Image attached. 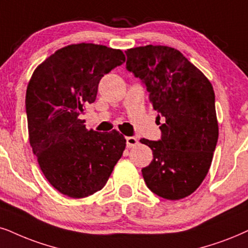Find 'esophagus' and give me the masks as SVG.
Segmentation results:
<instances>
[{"instance_id": "1", "label": "esophagus", "mask_w": 248, "mask_h": 248, "mask_svg": "<svg viewBox=\"0 0 248 248\" xmlns=\"http://www.w3.org/2000/svg\"><path fill=\"white\" fill-rule=\"evenodd\" d=\"M126 140H127V147H133V146L136 145L137 143H139V140H137V139H135V137H133V136L127 137Z\"/></svg>"}]
</instances>
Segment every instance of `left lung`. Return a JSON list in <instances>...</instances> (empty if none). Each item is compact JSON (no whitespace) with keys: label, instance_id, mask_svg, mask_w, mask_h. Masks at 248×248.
Here are the masks:
<instances>
[{"label":"left lung","instance_id":"left-lung-1","mask_svg":"<svg viewBox=\"0 0 248 248\" xmlns=\"http://www.w3.org/2000/svg\"><path fill=\"white\" fill-rule=\"evenodd\" d=\"M126 55L127 70L145 84L156 119H164L160 140H140L153 152L151 164L142 169L144 181L161 198H186L207 175L217 143L212 83L170 46H137Z\"/></svg>","mask_w":248,"mask_h":248}]
</instances>
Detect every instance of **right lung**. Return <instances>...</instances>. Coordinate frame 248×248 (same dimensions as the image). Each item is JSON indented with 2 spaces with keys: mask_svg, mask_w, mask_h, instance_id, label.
<instances>
[{
  "mask_svg": "<svg viewBox=\"0 0 248 248\" xmlns=\"http://www.w3.org/2000/svg\"><path fill=\"white\" fill-rule=\"evenodd\" d=\"M126 61L119 49L93 43L57 50L35 68L26 90L28 137L56 190L84 198L102 190L126 147L117 130H88L83 113L95 102L104 74Z\"/></svg>",
  "mask_w": 248,
  "mask_h": 248,
  "instance_id": "add662e5",
  "label": "right lung"
}]
</instances>
